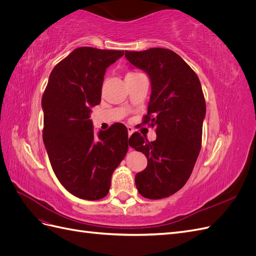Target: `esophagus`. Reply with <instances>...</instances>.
<instances>
[{
  "instance_id": "esophagus-1",
  "label": "esophagus",
  "mask_w": 256,
  "mask_h": 256,
  "mask_svg": "<svg viewBox=\"0 0 256 256\" xmlns=\"http://www.w3.org/2000/svg\"><path fill=\"white\" fill-rule=\"evenodd\" d=\"M127 130H128V136H130L131 134H132L134 131V129L132 127H130V126L127 127Z\"/></svg>"
}]
</instances>
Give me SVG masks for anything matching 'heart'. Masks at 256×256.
Wrapping results in <instances>:
<instances>
[{"mask_svg": "<svg viewBox=\"0 0 256 256\" xmlns=\"http://www.w3.org/2000/svg\"><path fill=\"white\" fill-rule=\"evenodd\" d=\"M130 74H132V72H130V74H128L127 76H130Z\"/></svg>", "mask_w": 256, "mask_h": 256, "instance_id": "heart-1", "label": "heart"}]
</instances>
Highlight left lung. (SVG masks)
Wrapping results in <instances>:
<instances>
[{
  "label": "left lung",
  "mask_w": 256,
  "mask_h": 256,
  "mask_svg": "<svg viewBox=\"0 0 256 256\" xmlns=\"http://www.w3.org/2000/svg\"><path fill=\"white\" fill-rule=\"evenodd\" d=\"M131 65L150 76L152 94L144 122L156 127L157 138L148 142L134 132L129 145L147 158L136 186L146 198H168L180 190L194 168L202 145L205 98L196 74L186 62L164 48L126 51Z\"/></svg>",
  "instance_id": "obj_1"
}]
</instances>
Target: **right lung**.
<instances>
[{
  "instance_id": "1",
  "label": "right lung",
  "mask_w": 256,
  "mask_h": 256,
  "mask_svg": "<svg viewBox=\"0 0 256 256\" xmlns=\"http://www.w3.org/2000/svg\"><path fill=\"white\" fill-rule=\"evenodd\" d=\"M124 51L74 49L50 74L42 99V140L54 174L76 198L95 200L110 190L111 177L128 150L120 122L94 134L92 108L100 104L106 68Z\"/></svg>"
}]
</instances>
